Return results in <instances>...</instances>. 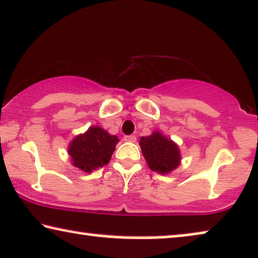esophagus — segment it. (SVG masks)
<instances>
[{
  "label": "esophagus",
  "mask_w": 258,
  "mask_h": 258,
  "mask_svg": "<svg viewBox=\"0 0 258 258\" xmlns=\"http://www.w3.org/2000/svg\"><path fill=\"white\" fill-rule=\"evenodd\" d=\"M123 140L125 141V142H136V136L135 135H125L123 137Z\"/></svg>",
  "instance_id": "1"
}]
</instances>
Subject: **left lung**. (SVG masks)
<instances>
[{
  "instance_id": "8db88e82",
  "label": "left lung",
  "mask_w": 258,
  "mask_h": 258,
  "mask_svg": "<svg viewBox=\"0 0 258 258\" xmlns=\"http://www.w3.org/2000/svg\"><path fill=\"white\" fill-rule=\"evenodd\" d=\"M141 149L153 171L168 174L178 167L181 155L178 147L167 137L155 132L153 135L141 137Z\"/></svg>"
}]
</instances>
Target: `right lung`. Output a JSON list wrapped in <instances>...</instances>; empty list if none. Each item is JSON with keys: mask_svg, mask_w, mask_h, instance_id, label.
<instances>
[{"mask_svg": "<svg viewBox=\"0 0 258 258\" xmlns=\"http://www.w3.org/2000/svg\"><path fill=\"white\" fill-rule=\"evenodd\" d=\"M117 142V136L100 126H91L86 134L73 140L68 150L75 167L91 172L109 163Z\"/></svg>", "mask_w": 258, "mask_h": 258, "instance_id": "obj_1", "label": "right lung"}]
</instances>
